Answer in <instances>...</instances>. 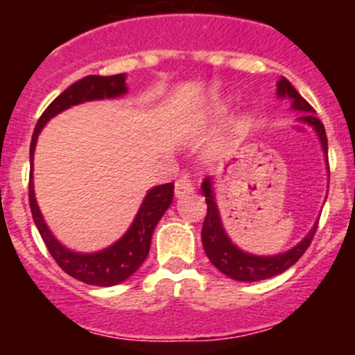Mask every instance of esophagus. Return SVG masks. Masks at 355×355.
I'll list each match as a JSON object with an SVG mask.
<instances>
[{
  "instance_id": "1",
  "label": "esophagus",
  "mask_w": 355,
  "mask_h": 355,
  "mask_svg": "<svg viewBox=\"0 0 355 355\" xmlns=\"http://www.w3.org/2000/svg\"><path fill=\"white\" fill-rule=\"evenodd\" d=\"M193 193V183L188 180L187 175H181L180 180L175 181V197L181 199V197H187Z\"/></svg>"
}]
</instances>
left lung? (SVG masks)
I'll return each mask as SVG.
<instances>
[{
  "label": "left lung",
  "instance_id": "8db88e82",
  "mask_svg": "<svg viewBox=\"0 0 355 355\" xmlns=\"http://www.w3.org/2000/svg\"><path fill=\"white\" fill-rule=\"evenodd\" d=\"M277 96L281 99H284V97L291 99V108L297 110V112H302L304 115H300L299 121L306 122V124H309L316 131L320 142H322V149L327 155V135H325L324 124L320 122V119H316L313 115L315 114L313 106L295 90V87L286 78H281L277 81ZM200 190H202V196L206 197V205H208V213H206L205 224H202V233H200L202 247H205V252L209 258V261L222 274L234 279V281L254 283V281H263V279L283 274L291 265L299 261L300 256L306 252L309 243H311L313 236H315L316 227H318V220H316L311 231L304 236V240L300 243H297L293 249L286 250L283 254H275V256H256V254L243 252V250L234 245L233 241L229 240L224 225H222L220 213H218L215 193H213L211 178H206L202 181Z\"/></svg>",
  "mask_w": 355,
  "mask_h": 355
}]
</instances>
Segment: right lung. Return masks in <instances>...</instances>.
<instances>
[{
    "mask_svg": "<svg viewBox=\"0 0 355 355\" xmlns=\"http://www.w3.org/2000/svg\"><path fill=\"white\" fill-rule=\"evenodd\" d=\"M128 92L126 74H114V76H85L80 81L72 83L69 89H65L55 101L44 110L37 122L33 137L30 144V163L31 172H33V153H35L37 139L46 122L51 121L55 115H58L64 110L71 108L74 105H80L85 101H94V99H115ZM30 208L33 215L37 229L44 243L48 247L49 254L53 256L58 266L65 274L78 279L85 284L92 286H115V284L126 281L128 277L139 270V266L146 261L147 254L150 249V238L155 231L156 224L172 205L174 197V183L158 184L150 188L140 206L139 213L135 216L133 224L130 225L124 236L119 238L115 243H112L106 249L92 254H81L69 250L60 241L53 236L49 227L44 222V216L40 213L39 205L35 200V190H33V174H30Z\"/></svg>",
    "mask_w": 355,
    "mask_h": 355,
    "instance_id": "1",
    "label": "right lung"
}]
</instances>
